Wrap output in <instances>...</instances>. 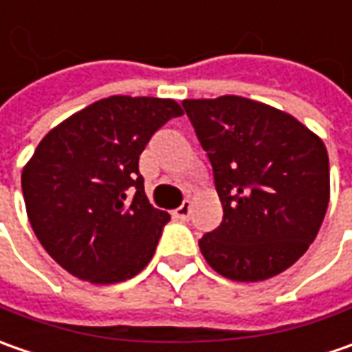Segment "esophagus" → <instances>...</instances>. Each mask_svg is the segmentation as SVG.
<instances>
[{"label":"esophagus","instance_id":"esophagus-1","mask_svg":"<svg viewBox=\"0 0 352 352\" xmlns=\"http://www.w3.org/2000/svg\"><path fill=\"white\" fill-rule=\"evenodd\" d=\"M190 213H192V204L190 201H184L178 210H174V217L180 219V221H188L190 219Z\"/></svg>","mask_w":352,"mask_h":352}]
</instances>
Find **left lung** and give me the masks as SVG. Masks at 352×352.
<instances>
[{
  "instance_id": "1",
  "label": "left lung",
  "mask_w": 352,
  "mask_h": 352,
  "mask_svg": "<svg viewBox=\"0 0 352 352\" xmlns=\"http://www.w3.org/2000/svg\"><path fill=\"white\" fill-rule=\"evenodd\" d=\"M213 166L221 225L199 250L215 272L258 282L290 268L314 243L329 206V156L314 131L243 96L184 100Z\"/></svg>"
}]
</instances>
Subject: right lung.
Wrapping results in <instances>:
<instances>
[{
  "mask_svg": "<svg viewBox=\"0 0 352 352\" xmlns=\"http://www.w3.org/2000/svg\"><path fill=\"white\" fill-rule=\"evenodd\" d=\"M182 113L168 98L111 96L38 142L21 172L27 217L72 276L116 284L151 263L170 215L148 204L139 156L155 131Z\"/></svg>",
  "mask_w": 352,
  "mask_h": 352,
  "instance_id": "1",
  "label": "right lung"
}]
</instances>
